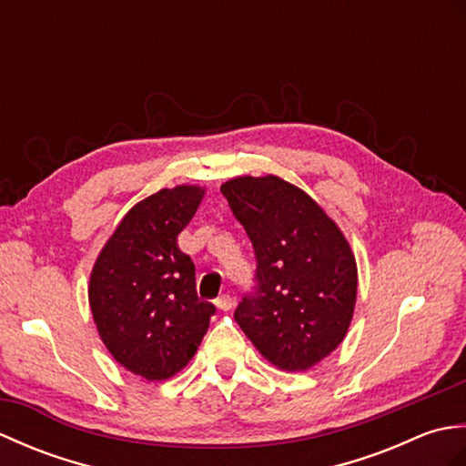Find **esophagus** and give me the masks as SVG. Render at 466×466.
Returning a JSON list of instances; mask_svg holds the SVG:
<instances>
[{
	"label": "esophagus",
	"mask_w": 466,
	"mask_h": 466,
	"mask_svg": "<svg viewBox=\"0 0 466 466\" xmlns=\"http://www.w3.org/2000/svg\"><path fill=\"white\" fill-rule=\"evenodd\" d=\"M214 304H216L218 309H220V310L228 312V310H232V306H234V299H232L230 294H222V296H218V299L214 300Z\"/></svg>",
	"instance_id": "34e87169"
}]
</instances>
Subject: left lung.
Returning a JSON list of instances; mask_svg holds the SVG:
<instances>
[{"label": "left lung", "instance_id": "left-lung-1", "mask_svg": "<svg viewBox=\"0 0 466 466\" xmlns=\"http://www.w3.org/2000/svg\"><path fill=\"white\" fill-rule=\"evenodd\" d=\"M220 190L258 260V289L234 320L276 369L310 370L350 329L359 292L350 244L314 198L280 176H236Z\"/></svg>", "mask_w": 466, "mask_h": 466}]
</instances>
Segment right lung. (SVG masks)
Masks as SVG:
<instances>
[{"mask_svg":"<svg viewBox=\"0 0 466 466\" xmlns=\"http://www.w3.org/2000/svg\"><path fill=\"white\" fill-rule=\"evenodd\" d=\"M206 187H162L130 208L90 272L87 300L117 364L150 382L172 379L192 360L214 304L198 300L194 262L177 248Z\"/></svg>","mask_w":466,"mask_h":466,"instance_id":"1","label":"right lung"}]
</instances>
